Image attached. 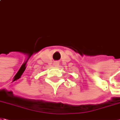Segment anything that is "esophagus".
I'll return each mask as SVG.
<instances>
[{
    "instance_id": "esophagus-1",
    "label": "esophagus",
    "mask_w": 120,
    "mask_h": 120,
    "mask_svg": "<svg viewBox=\"0 0 120 120\" xmlns=\"http://www.w3.org/2000/svg\"><path fill=\"white\" fill-rule=\"evenodd\" d=\"M59 61H54L53 62V65L55 66V67H57L59 66Z\"/></svg>"
}]
</instances>
